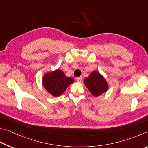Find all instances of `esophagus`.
Masks as SVG:
<instances>
[{"instance_id": "1", "label": "esophagus", "mask_w": 148, "mask_h": 148, "mask_svg": "<svg viewBox=\"0 0 148 148\" xmlns=\"http://www.w3.org/2000/svg\"><path fill=\"white\" fill-rule=\"evenodd\" d=\"M76 81L77 82H81L82 81V77H77V78L76 79Z\"/></svg>"}]
</instances>
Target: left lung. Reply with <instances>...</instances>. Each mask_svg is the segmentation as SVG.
Listing matches in <instances>:
<instances>
[{
    "mask_svg": "<svg viewBox=\"0 0 148 148\" xmlns=\"http://www.w3.org/2000/svg\"><path fill=\"white\" fill-rule=\"evenodd\" d=\"M84 84L95 97H98L108 89V85L105 77L99 71H92L90 75L85 78Z\"/></svg>",
    "mask_w": 148,
    "mask_h": 148,
    "instance_id": "left-lung-1",
    "label": "left lung"
}]
</instances>
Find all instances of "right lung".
<instances>
[{"label":"right lung","instance_id":"add662e5","mask_svg":"<svg viewBox=\"0 0 148 148\" xmlns=\"http://www.w3.org/2000/svg\"><path fill=\"white\" fill-rule=\"evenodd\" d=\"M74 82V79L66 76L64 71L59 69L46 73L42 78L43 87L49 94L54 97L61 95Z\"/></svg>","mask_w":148,"mask_h":148}]
</instances>
